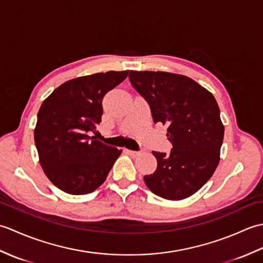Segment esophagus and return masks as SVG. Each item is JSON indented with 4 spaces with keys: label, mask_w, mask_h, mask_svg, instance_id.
<instances>
[{
    "label": "esophagus",
    "mask_w": 263,
    "mask_h": 263,
    "mask_svg": "<svg viewBox=\"0 0 263 263\" xmlns=\"http://www.w3.org/2000/svg\"><path fill=\"white\" fill-rule=\"evenodd\" d=\"M127 153L130 154L131 156H133V157H137V156L141 154V152H136V150H127Z\"/></svg>",
    "instance_id": "1"
}]
</instances>
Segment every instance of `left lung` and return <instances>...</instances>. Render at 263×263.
<instances>
[{"instance_id": "8db88e82", "label": "left lung", "mask_w": 263, "mask_h": 263, "mask_svg": "<svg viewBox=\"0 0 263 263\" xmlns=\"http://www.w3.org/2000/svg\"><path fill=\"white\" fill-rule=\"evenodd\" d=\"M132 87L148 103L155 123L168 125L170 154L153 152L157 170L143 177L152 192L182 200L202 187L219 163L224 139L220 110L199 83L168 72L130 71Z\"/></svg>"}]
</instances>
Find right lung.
Here are the masks:
<instances>
[{
  "mask_svg": "<svg viewBox=\"0 0 263 263\" xmlns=\"http://www.w3.org/2000/svg\"><path fill=\"white\" fill-rule=\"evenodd\" d=\"M109 71L64 82L44 100L37 115L35 143L39 161L55 186L88 194L102 185L121 150L91 133L102 122L103 98L127 77Z\"/></svg>",
  "mask_w": 263,
  "mask_h": 263,
  "instance_id": "right-lung-1",
  "label": "right lung"
}]
</instances>
